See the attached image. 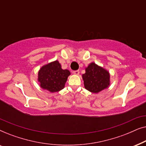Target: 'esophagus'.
<instances>
[{
    "label": "esophagus",
    "instance_id": "34e87169",
    "mask_svg": "<svg viewBox=\"0 0 146 146\" xmlns=\"http://www.w3.org/2000/svg\"><path fill=\"white\" fill-rule=\"evenodd\" d=\"M72 73L74 74H75V75H78L79 73H80V72H79V70H75V71H73Z\"/></svg>",
    "mask_w": 146,
    "mask_h": 146
}]
</instances>
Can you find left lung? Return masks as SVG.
<instances>
[{
  "instance_id": "left-lung-1",
  "label": "left lung",
  "mask_w": 146,
  "mask_h": 146,
  "mask_svg": "<svg viewBox=\"0 0 146 146\" xmlns=\"http://www.w3.org/2000/svg\"><path fill=\"white\" fill-rule=\"evenodd\" d=\"M85 88L93 93H98L110 86V74L95 63L90 64L82 75Z\"/></svg>"
}]
</instances>
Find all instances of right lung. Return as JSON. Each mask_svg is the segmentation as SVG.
I'll list each match as a JSON object with an SVG mask.
<instances>
[{
	"label": "right lung",
	"instance_id": "1",
	"mask_svg": "<svg viewBox=\"0 0 146 146\" xmlns=\"http://www.w3.org/2000/svg\"><path fill=\"white\" fill-rule=\"evenodd\" d=\"M70 74L69 70L62 69L58 60L43 66L38 72L40 86L50 92H56L64 88L66 82Z\"/></svg>",
	"mask_w": 146,
	"mask_h": 146
}]
</instances>
